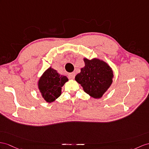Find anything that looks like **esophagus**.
Returning <instances> with one entry per match:
<instances>
[{
    "label": "esophagus",
    "instance_id": "esophagus-1",
    "mask_svg": "<svg viewBox=\"0 0 149 149\" xmlns=\"http://www.w3.org/2000/svg\"><path fill=\"white\" fill-rule=\"evenodd\" d=\"M76 76L75 72H71V73L69 74V77H70L71 79H74Z\"/></svg>",
    "mask_w": 149,
    "mask_h": 149
}]
</instances>
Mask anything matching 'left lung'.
<instances>
[{
	"label": "left lung",
	"mask_w": 149,
	"mask_h": 149,
	"mask_svg": "<svg viewBox=\"0 0 149 149\" xmlns=\"http://www.w3.org/2000/svg\"><path fill=\"white\" fill-rule=\"evenodd\" d=\"M85 66L75 77L84 92L94 99H100L112 83L114 73L111 67L99 58H83Z\"/></svg>",
	"instance_id": "1"
}]
</instances>
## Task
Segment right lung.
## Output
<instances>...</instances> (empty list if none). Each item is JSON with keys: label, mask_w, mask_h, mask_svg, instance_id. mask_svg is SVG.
<instances>
[{"label": "right lung", "mask_w": 149, "mask_h": 149, "mask_svg": "<svg viewBox=\"0 0 149 149\" xmlns=\"http://www.w3.org/2000/svg\"><path fill=\"white\" fill-rule=\"evenodd\" d=\"M69 80L67 77L58 73L51 66L46 70L39 78L38 88L47 102L55 101L62 93V87Z\"/></svg>", "instance_id": "add662e5"}]
</instances>
